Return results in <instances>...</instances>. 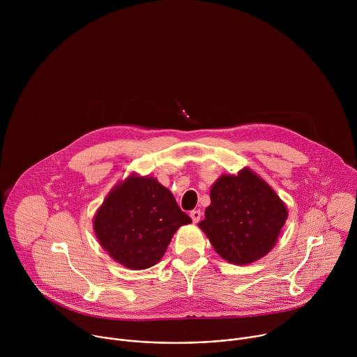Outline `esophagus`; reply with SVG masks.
Here are the masks:
<instances>
[{
    "mask_svg": "<svg viewBox=\"0 0 357 357\" xmlns=\"http://www.w3.org/2000/svg\"><path fill=\"white\" fill-rule=\"evenodd\" d=\"M200 215H202V213H200V211H197V209H196V211H192V212H190V218H192L193 223H197V222L200 220Z\"/></svg>",
    "mask_w": 357,
    "mask_h": 357,
    "instance_id": "obj_1",
    "label": "esophagus"
}]
</instances>
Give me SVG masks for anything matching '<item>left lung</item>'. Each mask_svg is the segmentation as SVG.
Wrapping results in <instances>:
<instances>
[{
    "mask_svg": "<svg viewBox=\"0 0 357 357\" xmlns=\"http://www.w3.org/2000/svg\"><path fill=\"white\" fill-rule=\"evenodd\" d=\"M211 200L199 227L219 256L233 264L264 257L288 216L278 195L247 168L238 175H222L211 189Z\"/></svg>",
    "mask_w": 357,
    "mask_h": 357,
    "instance_id": "obj_1",
    "label": "left lung"
}]
</instances>
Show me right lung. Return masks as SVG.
I'll return each instance as SVG.
<instances>
[{"label":"right lung","instance_id":"right-lung-1","mask_svg":"<svg viewBox=\"0 0 357 357\" xmlns=\"http://www.w3.org/2000/svg\"><path fill=\"white\" fill-rule=\"evenodd\" d=\"M192 219L154 178L131 175L116 186L96 213V236L110 257L131 270L157 264L182 226Z\"/></svg>","mask_w":357,"mask_h":357}]
</instances>
